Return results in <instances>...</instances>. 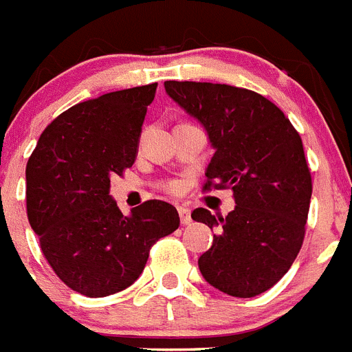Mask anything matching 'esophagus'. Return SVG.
Wrapping results in <instances>:
<instances>
[{
    "label": "esophagus",
    "instance_id": "obj_1",
    "mask_svg": "<svg viewBox=\"0 0 352 352\" xmlns=\"http://www.w3.org/2000/svg\"><path fill=\"white\" fill-rule=\"evenodd\" d=\"M179 216H180V223L182 225H189L191 223V210L188 209L186 206H179Z\"/></svg>",
    "mask_w": 352,
    "mask_h": 352
}]
</instances>
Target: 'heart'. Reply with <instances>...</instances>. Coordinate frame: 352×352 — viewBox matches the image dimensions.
<instances>
[{"label":"heart","mask_w":352,"mask_h":352,"mask_svg":"<svg viewBox=\"0 0 352 352\" xmlns=\"http://www.w3.org/2000/svg\"><path fill=\"white\" fill-rule=\"evenodd\" d=\"M168 188H170V189H175L177 184H175V182H172V184H168Z\"/></svg>","instance_id":"heart-1"}]
</instances>
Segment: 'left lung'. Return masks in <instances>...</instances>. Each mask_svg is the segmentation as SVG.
<instances>
[{"label": "left lung", "mask_w": 352, "mask_h": 352, "mask_svg": "<svg viewBox=\"0 0 352 352\" xmlns=\"http://www.w3.org/2000/svg\"><path fill=\"white\" fill-rule=\"evenodd\" d=\"M164 90L206 129L214 155L204 189L230 188L225 218L195 209L191 218L218 228L198 258L201 276L234 298L274 285L296 261L305 237L311 177L303 143L271 100L230 85L164 81Z\"/></svg>", "instance_id": "obj_1"}]
</instances>
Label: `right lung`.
Listing matches in <instances>:
<instances>
[{"label":"right lung","instance_id":"right-lung-1","mask_svg":"<svg viewBox=\"0 0 352 352\" xmlns=\"http://www.w3.org/2000/svg\"><path fill=\"white\" fill-rule=\"evenodd\" d=\"M157 83L104 94L54 118L26 164L28 219L58 278L104 298L133 285L148 250L179 228V212L148 200L124 216L109 195L113 175L138 155L146 106Z\"/></svg>","mask_w":352,"mask_h":352}]
</instances>
